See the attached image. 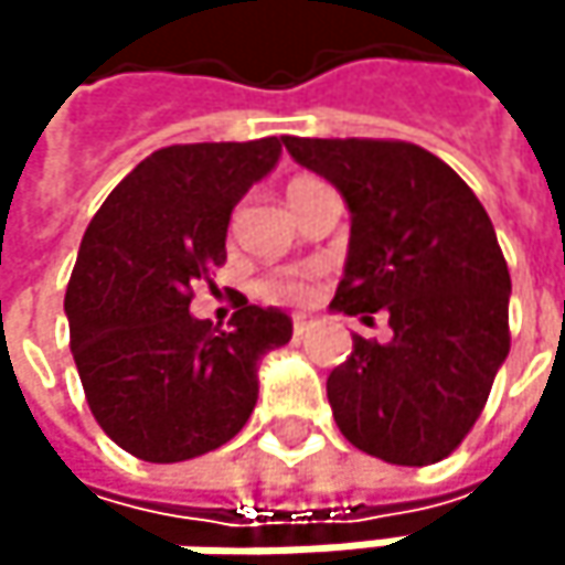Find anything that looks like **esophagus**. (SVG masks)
<instances>
[{
  "mask_svg": "<svg viewBox=\"0 0 565 565\" xmlns=\"http://www.w3.org/2000/svg\"><path fill=\"white\" fill-rule=\"evenodd\" d=\"M310 333V320L307 317H294V337H303Z\"/></svg>",
  "mask_w": 565,
  "mask_h": 565,
  "instance_id": "34e87169",
  "label": "esophagus"
}]
</instances>
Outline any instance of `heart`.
<instances>
[{
    "label": "heart",
    "instance_id": "heart-1",
    "mask_svg": "<svg viewBox=\"0 0 565 565\" xmlns=\"http://www.w3.org/2000/svg\"><path fill=\"white\" fill-rule=\"evenodd\" d=\"M307 182H313V179H310V175H297V179H290V185H287V199H290L297 189H303ZM255 294H258L265 303L300 307V303H310V297H313V275H310V271H278V275L262 278L258 287H255Z\"/></svg>",
    "mask_w": 565,
    "mask_h": 565
}]
</instances>
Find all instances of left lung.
Here are the masks:
<instances>
[{
	"mask_svg": "<svg viewBox=\"0 0 565 565\" xmlns=\"http://www.w3.org/2000/svg\"><path fill=\"white\" fill-rule=\"evenodd\" d=\"M350 205V255L333 310L386 313V343L353 337L327 380L350 445L390 465L448 458L475 428L510 353V271L468 182L405 140L284 137Z\"/></svg>",
	"mask_w": 565,
	"mask_h": 565,
	"instance_id": "8db88e82",
	"label": "left lung"
}]
</instances>
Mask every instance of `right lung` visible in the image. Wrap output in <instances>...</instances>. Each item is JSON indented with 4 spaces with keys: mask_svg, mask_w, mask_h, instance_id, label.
<instances>
[{
    "mask_svg": "<svg viewBox=\"0 0 565 565\" xmlns=\"http://www.w3.org/2000/svg\"><path fill=\"white\" fill-rule=\"evenodd\" d=\"M281 140L175 143L150 153L90 218L64 294L71 353L97 425L140 461L175 465L232 441L255 402L258 363L290 317L238 303L225 330L189 313L192 287L225 265L238 199Z\"/></svg>",
    "mask_w": 565,
    "mask_h": 565,
    "instance_id": "right-lung-1",
    "label": "right lung"
}]
</instances>
